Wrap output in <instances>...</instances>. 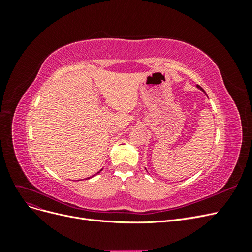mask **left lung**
I'll return each instance as SVG.
<instances>
[{
	"mask_svg": "<svg viewBox=\"0 0 252 252\" xmlns=\"http://www.w3.org/2000/svg\"><path fill=\"white\" fill-rule=\"evenodd\" d=\"M196 87H197V88H199V89H201V90H203V89H202V87H200V86H199V85H197V86H196ZM203 91H204V90H203Z\"/></svg>",
	"mask_w": 252,
	"mask_h": 252,
	"instance_id": "left-lung-1",
	"label": "left lung"
}]
</instances>
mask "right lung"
<instances>
[{
    "label": "right lung",
    "mask_w": 252,
    "mask_h": 252,
    "mask_svg": "<svg viewBox=\"0 0 252 252\" xmlns=\"http://www.w3.org/2000/svg\"><path fill=\"white\" fill-rule=\"evenodd\" d=\"M102 170H103V169H101V170H100V171H98V172H96V173H95V174H97V173H100V172H101V171H102ZM93 177H94V175H93ZM93 177H90V178H93ZM90 178H87V179H90Z\"/></svg>",
    "instance_id": "obj_1"
}]
</instances>
